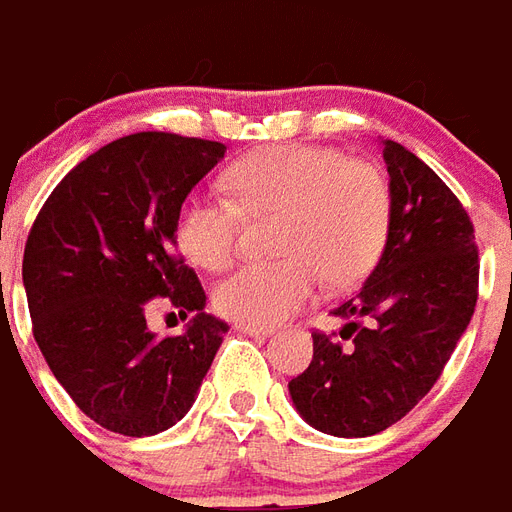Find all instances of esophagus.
Segmentation results:
<instances>
[{
	"mask_svg": "<svg viewBox=\"0 0 512 512\" xmlns=\"http://www.w3.org/2000/svg\"><path fill=\"white\" fill-rule=\"evenodd\" d=\"M237 331L248 333V336H270V333H273V325H253V322H239Z\"/></svg>",
	"mask_w": 512,
	"mask_h": 512,
	"instance_id": "obj_1",
	"label": "esophagus"
}]
</instances>
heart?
<instances>
[{
    "instance_id": "b5f03b06",
    "label": "heart",
    "mask_w": 512,
    "mask_h": 512,
    "mask_svg": "<svg viewBox=\"0 0 512 512\" xmlns=\"http://www.w3.org/2000/svg\"><path fill=\"white\" fill-rule=\"evenodd\" d=\"M223 192H192L176 217V245L192 264L234 262L245 217H278L273 264H242L215 289L231 320L270 325L308 303L320 275L347 286L364 278L386 248L391 187L366 159L339 148L284 143L250 151L226 170Z\"/></svg>"
}]
</instances>
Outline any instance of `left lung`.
Wrapping results in <instances>:
<instances>
[{
  "label": "left lung",
  "mask_w": 512,
  "mask_h": 512,
  "mask_svg": "<svg viewBox=\"0 0 512 512\" xmlns=\"http://www.w3.org/2000/svg\"><path fill=\"white\" fill-rule=\"evenodd\" d=\"M391 228L366 284L333 308L339 333L314 331V358L289 380L292 402L328 436H375L441 378L466 331L480 256L466 209L422 159L383 140Z\"/></svg>",
  "instance_id": "1"
}]
</instances>
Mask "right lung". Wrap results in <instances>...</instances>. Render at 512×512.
<instances>
[{"mask_svg":"<svg viewBox=\"0 0 512 512\" xmlns=\"http://www.w3.org/2000/svg\"><path fill=\"white\" fill-rule=\"evenodd\" d=\"M223 154V143L170 132L112 140L32 223L21 267L32 336L76 408L110 433L154 436L179 422L228 331L173 248L184 198ZM159 302L193 317L181 337L147 331Z\"/></svg>","mask_w":512,"mask_h":512,"instance_id":"right-lung-1","label":"right lung"}]
</instances>
